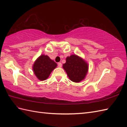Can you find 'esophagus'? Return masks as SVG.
Instances as JSON below:
<instances>
[{
	"mask_svg": "<svg viewBox=\"0 0 127 127\" xmlns=\"http://www.w3.org/2000/svg\"><path fill=\"white\" fill-rule=\"evenodd\" d=\"M58 66L59 68H61V67L62 66V64L61 63H58Z\"/></svg>",
	"mask_w": 127,
	"mask_h": 127,
	"instance_id": "obj_1",
	"label": "esophagus"
}]
</instances>
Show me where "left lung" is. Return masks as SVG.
Masks as SVG:
<instances>
[{
    "label": "left lung",
    "instance_id": "obj_1",
    "mask_svg": "<svg viewBox=\"0 0 127 127\" xmlns=\"http://www.w3.org/2000/svg\"><path fill=\"white\" fill-rule=\"evenodd\" d=\"M88 64L82 58L76 55L67 57L63 68L71 81L79 83L84 80L88 71Z\"/></svg>",
    "mask_w": 127,
    "mask_h": 127
}]
</instances>
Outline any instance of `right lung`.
<instances>
[{
  "label": "right lung",
  "instance_id": "add662e5",
  "mask_svg": "<svg viewBox=\"0 0 127 127\" xmlns=\"http://www.w3.org/2000/svg\"><path fill=\"white\" fill-rule=\"evenodd\" d=\"M57 64L47 55H42L34 62L33 70L36 77L40 81H44L49 77Z\"/></svg>",
  "mask_w": 127,
  "mask_h": 127
}]
</instances>
